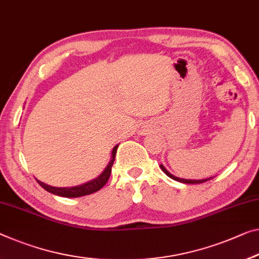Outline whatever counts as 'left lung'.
I'll use <instances>...</instances> for the list:
<instances>
[{
	"mask_svg": "<svg viewBox=\"0 0 259 259\" xmlns=\"http://www.w3.org/2000/svg\"><path fill=\"white\" fill-rule=\"evenodd\" d=\"M160 166H161V169L163 170V172H164L166 176H169L171 180L181 182V183H185V184H200V183H205V182H207L209 180H212V178H207V180H197V181H194V180H184V178H178V177H175L174 175H171L169 171L166 170L164 166H163V164H161Z\"/></svg>",
	"mask_w": 259,
	"mask_h": 259,
	"instance_id": "left-lung-1",
	"label": "left lung"
}]
</instances>
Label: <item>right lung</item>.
Wrapping results in <instances>:
<instances>
[{
  "label": "right lung",
  "instance_id": "obj_1",
  "mask_svg": "<svg viewBox=\"0 0 259 259\" xmlns=\"http://www.w3.org/2000/svg\"><path fill=\"white\" fill-rule=\"evenodd\" d=\"M117 148H118V146H116L113 148L112 155H111V161L109 162V164H107L105 170L103 171V172L99 175L97 178H95V180L85 183V184L73 186V188H55V186H50L38 180H37V182L39 183V185H40L42 189L49 191V192L57 194V196H60V197H66V198H77V197L88 196V194L97 192V191L101 190L103 186L106 184L107 181H109L110 175H111V168H112L114 157H116Z\"/></svg>",
  "mask_w": 259,
  "mask_h": 259
}]
</instances>
